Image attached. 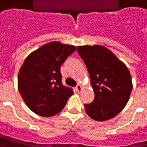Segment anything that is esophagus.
Instances as JSON below:
<instances>
[{"mask_svg": "<svg viewBox=\"0 0 147 147\" xmlns=\"http://www.w3.org/2000/svg\"><path fill=\"white\" fill-rule=\"evenodd\" d=\"M76 89L78 90V91H80L81 89H82V86H81V84H78L77 86H76Z\"/></svg>", "mask_w": 147, "mask_h": 147, "instance_id": "34e87169", "label": "esophagus"}]
</instances>
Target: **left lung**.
Wrapping results in <instances>:
<instances>
[{"label":"left lung","instance_id":"8db88e82","mask_svg":"<svg viewBox=\"0 0 147 147\" xmlns=\"http://www.w3.org/2000/svg\"><path fill=\"white\" fill-rule=\"evenodd\" d=\"M77 52L88 68L94 92V101L84 105L87 115L97 121L112 119L130 98L133 86L129 69L104 46H79Z\"/></svg>","mask_w":147,"mask_h":147}]
</instances>
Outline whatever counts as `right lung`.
<instances>
[{
  "label": "right lung",
  "mask_w": 147,
  "mask_h": 147,
  "mask_svg": "<svg viewBox=\"0 0 147 147\" xmlns=\"http://www.w3.org/2000/svg\"><path fill=\"white\" fill-rule=\"evenodd\" d=\"M76 47L51 42L25 59L18 74V89L28 108L44 117L53 116L65 106L73 89L62 84L60 68Z\"/></svg>",
  "instance_id": "add662e5"
}]
</instances>
